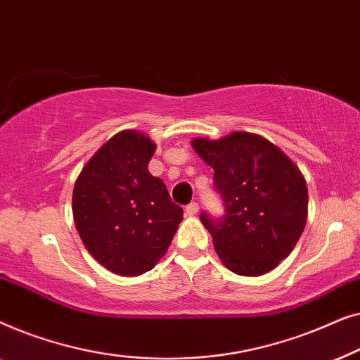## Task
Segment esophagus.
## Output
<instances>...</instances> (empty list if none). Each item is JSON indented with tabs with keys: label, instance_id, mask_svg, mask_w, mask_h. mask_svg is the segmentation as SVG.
Wrapping results in <instances>:
<instances>
[{
	"label": "esophagus",
	"instance_id": "obj_1",
	"mask_svg": "<svg viewBox=\"0 0 360 360\" xmlns=\"http://www.w3.org/2000/svg\"><path fill=\"white\" fill-rule=\"evenodd\" d=\"M198 210H200V206H198V203H190V205H186V208H185V214L186 216H195L196 213H198Z\"/></svg>",
	"mask_w": 360,
	"mask_h": 360
}]
</instances>
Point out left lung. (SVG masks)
Instances as JSON below:
<instances>
[{"label":"left lung","instance_id":"8db88e82","mask_svg":"<svg viewBox=\"0 0 360 360\" xmlns=\"http://www.w3.org/2000/svg\"><path fill=\"white\" fill-rule=\"evenodd\" d=\"M213 167V186L224 214H200L219 259L244 277L267 274L288 257L304 229L308 190L298 167L272 142L250 132L219 141L195 139Z\"/></svg>","mask_w":360,"mask_h":360}]
</instances>
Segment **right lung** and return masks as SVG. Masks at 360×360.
<instances>
[{
	"mask_svg": "<svg viewBox=\"0 0 360 360\" xmlns=\"http://www.w3.org/2000/svg\"><path fill=\"white\" fill-rule=\"evenodd\" d=\"M155 144L137 131L111 137L78 175L73 218L93 257L110 272L134 277L169 249L184 210L152 176Z\"/></svg>",
	"mask_w": 360,
	"mask_h": 360,
	"instance_id": "obj_1",
	"label": "right lung"
}]
</instances>
